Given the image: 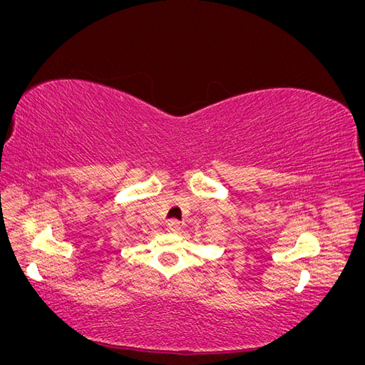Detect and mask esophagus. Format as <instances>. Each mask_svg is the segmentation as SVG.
<instances>
[{"mask_svg":"<svg viewBox=\"0 0 365 365\" xmlns=\"http://www.w3.org/2000/svg\"><path fill=\"white\" fill-rule=\"evenodd\" d=\"M180 230H181V224L178 222V220H170V222H168L169 233H178Z\"/></svg>","mask_w":365,"mask_h":365,"instance_id":"obj_1","label":"esophagus"}]
</instances>
